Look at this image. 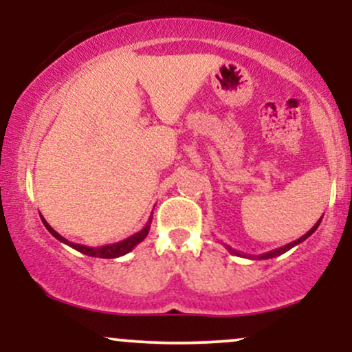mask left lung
<instances>
[{
  "label": "left lung",
  "instance_id": "left-lung-1",
  "mask_svg": "<svg viewBox=\"0 0 352 352\" xmlns=\"http://www.w3.org/2000/svg\"><path fill=\"white\" fill-rule=\"evenodd\" d=\"M319 223H321V218H319V220L316 221V225H314L313 228L309 230L308 233H305V235H302L301 238H298V240H294V241H292V243H288V245H285V246H281V248H276V250H272V252H268V253H263V254H260V256H258V260H268V258H274V256H280V254H283V253H286L288 252V250H292L293 246H296V245H300L301 241H305L306 238L308 236H311L313 235L314 232H316V228L319 227ZM227 248H228V252L230 253H235V254H240V256H245V258H252V260H256V258L253 256V254H243V253H240V252H236V250H233V248H230V246L227 245Z\"/></svg>",
  "mask_w": 352,
  "mask_h": 352
}]
</instances>
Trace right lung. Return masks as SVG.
<instances>
[{
  "mask_svg": "<svg viewBox=\"0 0 352 352\" xmlns=\"http://www.w3.org/2000/svg\"><path fill=\"white\" fill-rule=\"evenodd\" d=\"M41 220H43L44 227L47 228V232H50L52 236L58 238V240H59V241H63V243L69 245L71 248H74V250H78V252H80V253L87 254V256H98V258H119V256H124L125 253L132 252V250H134L135 246L140 243V241H144V238L148 235V230H151V223H152V215H151V218H148L147 225H145V227H144L142 230H140V232L134 233V235L129 236V238H125V240H122V241H117V243H112V245H104V246H96V248H94V246H86V245L72 243V241L66 240V238H64V236H60L59 233L56 232V230L52 228L51 225L47 223V221L44 220L43 217H41Z\"/></svg>",
  "mask_w": 352,
  "mask_h": 352,
  "instance_id": "obj_1",
  "label": "right lung"
}]
</instances>
